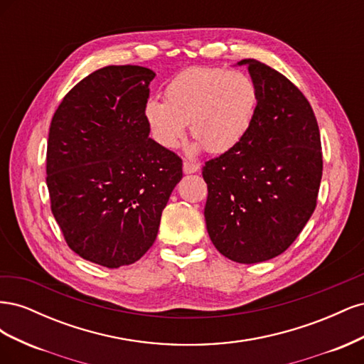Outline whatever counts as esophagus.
<instances>
[{"instance_id":"esophagus-1","label":"esophagus","mask_w":364,"mask_h":364,"mask_svg":"<svg viewBox=\"0 0 364 364\" xmlns=\"http://www.w3.org/2000/svg\"><path fill=\"white\" fill-rule=\"evenodd\" d=\"M196 171H199V164L191 162V161L183 162V173L191 174V173H196Z\"/></svg>"}]
</instances>
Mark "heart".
<instances>
[{
    "instance_id": "heart-1",
    "label": "heart",
    "mask_w": 364,
    "mask_h": 364,
    "mask_svg": "<svg viewBox=\"0 0 364 364\" xmlns=\"http://www.w3.org/2000/svg\"><path fill=\"white\" fill-rule=\"evenodd\" d=\"M165 102L149 98L144 117L151 136L164 149H176L190 124L197 146L225 153L246 136L258 107V87L250 75L225 68L193 67L165 86Z\"/></svg>"
}]
</instances>
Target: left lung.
I'll return each instance as SVG.
<instances>
[{"label":"left lung","mask_w":364,"mask_h":364,"mask_svg":"<svg viewBox=\"0 0 364 364\" xmlns=\"http://www.w3.org/2000/svg\"><path fill=\"white\" fill-rule=\"evenodd\" d=\"M258 87L253 123L234 149L205 162V220L226 258L255 264L281 255L317 205L323 159L317 119L299 87L245 59Z\"/></svg>","instance_id":"8db88e82"}]
</instances>
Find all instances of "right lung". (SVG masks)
<instances>
[{
	"mask_svg": "<svg viewBox=\"0 0 364 364\" xmlns=\"http://www.w3.org/2000/svg\"><path fill=\"white\" fill-rule=\"evenodd\" d=\"M155 73L111 65L86 75L53 115L47 146L51 213L71 250L117 269L155 243L182 159L149 138Z\"/></svg>",
	"mask_w": 364,
	"mask_h": 364,
	"instance_id": "right-lung-1",
	"label": "right lung"
}]
</instances>
